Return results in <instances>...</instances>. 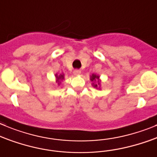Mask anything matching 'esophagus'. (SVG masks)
Here are the masks:
<instances>
[{
    "mask_svg": "<svg viewBox=\"0 0 157 157\" xmlns=\"http://www.w3.org/2000/svg\"><path fill=\"white\" fill-rule=\"evenodd\" d=\"M73 73H74V75H78L81 74V71L78 69H75V70H74Z\"/></svg>",
    "mask_w": 157,
    "mask_h": 157,
    "instance_id": "obj_1",
    "label": "esophagus"
}]
</instances>
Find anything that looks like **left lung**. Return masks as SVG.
I'll use <instances>...</instances> for the list:
<instances>
[{"instance_id":"left-lung-1","label":"left lung","mask_w":157,"mask_h":157,"mask_svg":"<svg viewBox=\"0 0 157 157\" xmlns=\"http://www.w3.org/2000/svg\"><path fill=\"white\" fill-rule=\"evenodd\" d=\"M98 75H92V76H91V81L92 82H94V81H95V80L96 79H98ZM98 84H99V83H98ZM93 85H94V83H93ZM94 87H98V86H97V84H95L94 85Z\"/></svg>"}]
</instances>
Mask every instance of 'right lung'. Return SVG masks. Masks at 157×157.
<instances>
[{
	"label": "right lung",
	"instance_id": "1",
	"mask_svg": "<svg viewBox=\"0 0 157 157\" xmlns=\"http://www.w3.org/2000/svg\"><path fill=\"white\" fill-rule=\"evenodd\" d=\"M63 75H59V76H56V78H58V81H59V80H60V79H62V78H63Z\"/></svg>",
	"mask_w": 157,
	"mask_h": 157
}]
</instances>
